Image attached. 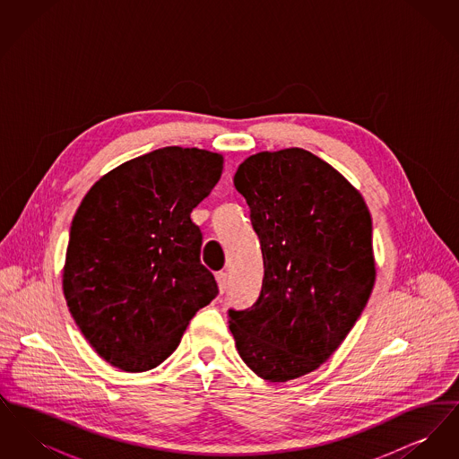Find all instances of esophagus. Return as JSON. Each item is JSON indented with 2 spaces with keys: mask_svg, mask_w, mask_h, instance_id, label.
Wrapping results in <instances>:
<instances>
[{
  "mask_svg": "<svg viewBox=\"0 0 459 459\" xmlns=\"http://www.w3.org/2000/svg\"><path fill=\"white\" fill-rule=\"evenodd\" d=\"M215 279H217L220 292L223 294V292H225V289H227V284H229V281H227V273H225V272H217V273H215Z\"/></svg>",
  "mask_w": 459,
  "mask_h": 459,
  "instance_id": "esophagus-1",
  "label": "esophagus"
}]
</instances>
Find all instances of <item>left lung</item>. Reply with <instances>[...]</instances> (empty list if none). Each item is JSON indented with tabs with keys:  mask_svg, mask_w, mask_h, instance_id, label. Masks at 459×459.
<instances>
[{
	"mask_svg": "<svg viewBox=\"0 0 459 459\" xmlns=\"http://www.w3.org/2000/svg\"><path fill=\"white\" fill-rule=\"evenodd\" d=\"M234 186L262 244V292L229 311L242 361L270 382L316 370L333 354L375 285L371 215L359 191L301 148L246 158Z\"/></svg>",
	"mask_w": 459,
	"mask_h": 459,
	"instance_id": "8db88e82",
	"label": "left lung"
}]
</instances>
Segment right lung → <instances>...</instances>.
Returning <instances> with one entry per match:
<instances>
[{
  "label": "right lung",
  "instance_id": "add662e5",
  "mask_svg": "<svg viewBox=\"0 0 459 459\" xmlns=\"http://www.w3.org/2000/svg\"><path fill=\"white\" fill-rule=\"evenodd\" d=\"M221 170L220 153L167 146L109 170L77 208L64 296L109 365L131 373L156 368L219 294L199 262L203 238L191 212Z\"/></svg>",
  "mask_w": 459,
  "mask_h": 459
}]
</instances>
